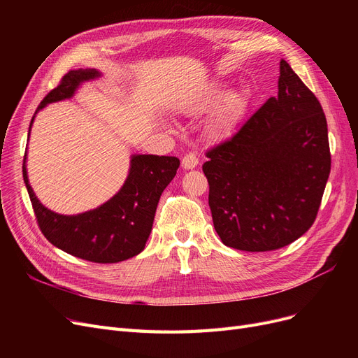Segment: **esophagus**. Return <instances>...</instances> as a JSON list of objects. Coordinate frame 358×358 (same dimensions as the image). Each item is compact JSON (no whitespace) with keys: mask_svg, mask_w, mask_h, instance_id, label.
<instances>
[{"mask_svg":"<svg viewBox=\"0 0 358 358\" xmlns=\"http://www.w3.org/2000/svg\"><path fill=\"white\" fill-rule=\"evenodd\" d=\"M181 165H182L184 169H193V168H196L199 165V158H197V155L194 152H190V154L184 155V158L181 161Z\"/></svg>","mask_w":358,"mask_h":358,"instance_id":"obj_1","label":"esophagus"}]
</instances>
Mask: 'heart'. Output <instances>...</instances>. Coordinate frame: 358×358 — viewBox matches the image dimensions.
Masks as SVG:
<instances>
[{
  "label": "heart",
  "mask_w": 358,
  "mask_h": 358,
  "mask_svg": "<svg viewBox=\"0 0 358 358\" xmlns=\"http://www.w3.org/2000/svg\"><path fill=\"white\" fill-rule=\"evenodd\" d=\"M223 92V84H212L190 104L185 106V113H189V115H201V113L210 110L215 103L217 104L210 113L208 123H206V134L212 141H223L229 138L248 110V94L245 90H232L222 98Z\"/></svg>",
  "instance_id": "heart-1"
}]
</instances>
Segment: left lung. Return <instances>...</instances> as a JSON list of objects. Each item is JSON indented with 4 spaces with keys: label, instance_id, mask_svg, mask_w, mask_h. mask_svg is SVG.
Segmentation results:
<instances>
[{
    "label": "left lung",
    "instance_id": "8db88e82",
    "mask_svg": "<svg viewBox=\"0 0 358 358\" xmlns=\"http://www.w3.org/2000/svg\"><path fill=\"white\" fill-rule=\"evenodd\" d=\"M203 164L215 229L227 247H286L313 224L331 171L321 103L281 59L270 97Z\"/></svg>",
    "mask_w": 358,
    "mask_h": 358
}]
</instances>
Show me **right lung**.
<instances>
[{
    "instance_id": "right-lung-1",
    "label": "right lung",
    "mask_w": 358,
    "mask_h": 358,
    "mask_svg": "<svg viewBox=\"0 0 358 358\" xmlns=\"http://www.w3.org/2000/svg\"><path fill=\"white\" fill-rule=\"evenodd\" d=\"M100 77L101 73L92 68L69 71L37 107L29 136L37 111L50 103L73 97L83 83ZM26 158L27 154L23 162V178L45 238L56 248L100 264L124 261L143 251L152 231L159 197L180 166V159L176 157L131 155L127 178L110 200L80 215H59L45 208L36 197L29 184Z\"/></svg>"
}]
</instances>
